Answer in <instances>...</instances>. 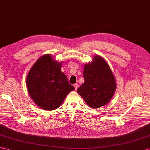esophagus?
Wrapping results in <instances>:
<instances>
[{"label": "esophagus", "instance_id": "1", "mask_svg": "<svg viewBox=\"0 0 150 150\" xmlns=\"http://www.w3.org/2000/svg\"><path fill=\"white\" fill-rule=\"evenodd\" d=\"M74 87H75V90H76L78 89V87H79V85H78V83H75L74 85Z\"/></svg>", "mask_w": 150, "mask_h": 150}]
</instances>
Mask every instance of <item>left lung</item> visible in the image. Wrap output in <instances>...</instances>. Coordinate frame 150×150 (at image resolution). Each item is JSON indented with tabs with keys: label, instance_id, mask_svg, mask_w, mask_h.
Masks as SVG:
<instances>
[{
	"label": "left lung",
	"instance_id": "left-lung-1",
	"mask_svg": "<svg viewBox=\"0 0 150 150\" xmlns=\"http://www.w3.org/2000/svg\"><path fill=\"white\" fill-rule=\"evenodd\" d=\"M85 81L77 89L78 93L90 107L98 108L106 105L117 89L113 73L106 60L99 55L84 64Z\"/></svg>",
	"mask_w": 150,
	"mask_h": 150
}]
</instances>
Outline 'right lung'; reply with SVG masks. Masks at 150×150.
Masks as SVG:
<instances>
[{
	"instance_id": "add662e5",
	"label": "right lung",
	"mask_w": 150,
	"mask_h": 150,
	"mask_svg": "<svg viewBox=\"0 0 150 150\" xmlns=\"http://www.w3.org/2000/svg\"><path fill=\"white\" fill-rule=\"evenodd\" d=\"M63 62L51 54L42 56L33 64L26 76V88L33 101L39 108L48 111L57 109L67 94L75 89L61 71Z\"/></svg>"
}]
</instances>
